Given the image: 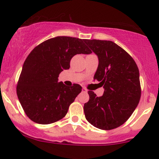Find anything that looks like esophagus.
I'll use <instances>...</instances> for the list:
<instances>
[{
	"instance_id": "34e87169",
	"label": "esophagus",
	"mask_w": 159,
	"mask_h": 159,
	"mask_svg": "<svg viewBox=\"0 0 159 159\" xmlns=\"http://www.w3.org/2000/svg\"><path fill=\"white\" fill-rule=\"evenodd\" d=\"M82 92L87 93V90L86 88H84V87H83V88H82Z\"/></svg>"
}]
</instances>
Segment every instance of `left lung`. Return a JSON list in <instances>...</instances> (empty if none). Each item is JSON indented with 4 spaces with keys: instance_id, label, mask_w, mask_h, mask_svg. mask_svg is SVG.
I'll return each mask as SVG.
<instances>
[{
    "instance_id": "1",
    "label": "left lung",
    "mask_w": 159,
    "mask_h": 159,
    "mask_svg": "<svg viewBox=\"0 0 159 159\" xmlns=\"http://www.w3.org/2000/svg\"><path fill=\"white\" fill-rule=\"evenodd\" d=\"M98 58L93 79L100 81L105 91L96 96L89 90L90 99L84 111L87 121L102 130L122 125L131 116L139 103L140 89L139 70L134 59L112 41L85 39Z\"/></svg>"
}]
</instances>
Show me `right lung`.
Segmentation results:
<instances>
[{"mask_svg":"<svg viewBox=\"0 0 159 159\" xmlns=\"http://www.w3.org/2000/svg\"><path fill=\"white\" fill-rule=\"evenodd\" d=\"M84 41L57 36L37 45L27 56L16 92L25 114L32 121L46 125L61 120L81 92L79 84L69 87L58 82V77L63 69H69L72 57L92 53Z\"/></svg>","mask_w":159,"mask_h":159,"instance_id":"right-lung-1","label":"right lung"}]
</instances>
